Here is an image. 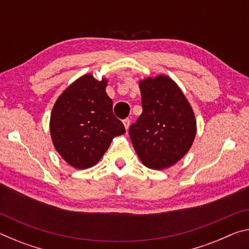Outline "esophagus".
I'll return each mask as SVG.
<instances>
[{
    "label": "esophagus",
    "instance_id": "34e87169",
    "mask_svg": "<svg viewBox=\"0 0 249 249\" xmlns=\"http://www.w3.org/2000/svg\"><path fill=\"white\" fill-rule=\"evenodd\" d=\"M123 124H124V126H125V128L128 129L129 125H130V120H129V119H125V120L123 121Z\"/></svg>",
    "mask_w": 249,
    "mask_h": 249
}]
</instances>
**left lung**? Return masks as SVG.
<instances>
[{
    "instance_id": "left-lung-1",
    "label": "left lung",
    "mask_w": 249,
    "mask_h": 249,
    "mask_svg": "<svg viewBox=\"0 0 249 249\" xmlns=\"http://www.w3.org/2000/svg\"><path fill=\"white\" fill-rule=\"evenodd\" d=\"M142 113L129 137L142 165L167 169L190 150L196 121L189 101L174 80L159 74L140 81Z\"/></svg>"
}]
</instances>
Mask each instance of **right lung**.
I'll list each match as a JSON object with an SVG mask.
<instances>
[{"mask_svg":"<svg viewBox=\"0 0 249 249\" xmlns=\"http://www.w3.org/2000/svg\"><path fill=\"white\" fill-rule=\"evenodd\" d=\"M107 86V79L84 74L59 95L53 107L49 128L54 149L75 169L96 165L113 138L125 133L113 114Z\"/></svg>","mask_w":249,"mask_h":249,"instance_id":"1","label":"right lung"}]
</instances>
